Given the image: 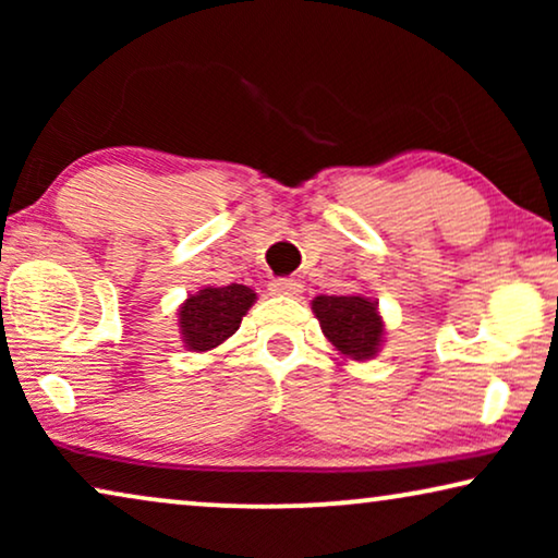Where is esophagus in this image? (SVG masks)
Instances as JSON below:
<instances>
[{"label":"esophagus","mask_w":558,"mask_h":558,"mask_svg":"<svg viewBox=\"0 0 558 558\" xmlns=\"http://www.w3.org/2000/svg\"><path fill=\"white\" fill-rule=\"evenodd\" d=\"M269 292L277 296H296L302 292V284L296 279H274L269 281Z\"/></svg>","instance_id":"esophagus-1"}]
</instances>
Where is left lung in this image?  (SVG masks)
Masks as SVG:
<instances>
[{
  "label": "left lung",
  "instance_id": "left-lung-1",
  "mask_svg": "<svg viewBox=\"0 0 558 558\" xmlns=\"http://www.w3.org/2000/svg\"><path fill=\"white\" fill-rule=\"evenodd\" d=\"M312 312L319 319L325 338L340 355L353 361H371L384 342V319L378 315V302L368 296H315Z\"/></svg>",
  "mask_w": 558,
  "mask_h": 558
}]
</instances>
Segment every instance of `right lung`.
Returning a JSON list of instances; mask_svg holds the SVG:
<instances>
[{
    "instance_id": "add662e5",
    "label": "right lung",
    "mask_w": 558,
    "mask_h": 558,
    "mask_svg": "<svg viewBox=\"0 0 558 558\" xmlns=\"http://www.w3.org/2000/svg\"><path fill=\"white\" fill-rule=\"evenodd\" d=\"M254 302V289L243 284L205 287L197 294H190L178 312L185 348L195 353L218 348L239 330L243 315Z\"/></svg>"
}]
</instances>
